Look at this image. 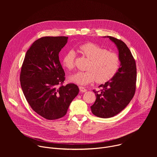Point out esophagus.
I'll list each match as a JSON object with an SVG mask.
<instances>
[{"mask_svg":"<svg viewBox=\"0 0 157 157\" xmlns=\"http://www.w3.org/2000/svg\"><path fill=\"white\" fill-rule=\"evenodd\" d=\"M79 90H80V91H81V93H84V92H86V91H87V89H86L84 87L79 86Z\"/></svg>","mask_w":157,"mask_h":157,"instance_id":"1","label":"esophagus"}]
</instances>
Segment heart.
Masks as SVG:
<instances>
[{"mask_svg":"<svg viewBox=\"0 0 157 157\" xmlns=\"http://www.w3.org/2000/svg\"><path fill=\"white\" fill-rule=\"evenodd\" d=\"M79 52L89 61L86 71H79L71 76L70 81L80 85H86L94 81L102 83L113 78L117 73L121 65L119 56L114 52L93 43H84L79 47ZM76 53L74 50L67 52L62 58L63 66L71 70L75 68Z\"/></svg>","mask_w":157,"mask_h":157,"instance_id":"b5f03b06","label":"heart"}]
</instances>
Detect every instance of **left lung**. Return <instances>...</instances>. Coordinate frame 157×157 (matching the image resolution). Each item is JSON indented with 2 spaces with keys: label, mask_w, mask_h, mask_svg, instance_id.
Masks as SVG:
<instances>
[{
  "label": "left lung",
  "mask_w": 157,
  "mask_h": 157,
  "mask_svg": "<svg viewBox=\"0 0 157 157\" xmlns=\"http://www.w3.org/2000/svg\"><path fill=\"white\" fill-rule=\"evenodd\" d=\"M107 37L113 41L119 50L120 68L116 75L104 84L99 91L93 90L96 99L91 106L94 115L101 118H110L118 114L129 104L136 93L137 68L131 52L121 40Z\"/></svg>",
  "instance_id": "obj_1"
}]
</instances>
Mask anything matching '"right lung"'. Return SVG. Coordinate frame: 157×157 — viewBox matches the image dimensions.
<instances>
[{
    "mask_svg": "<svg viewBox=\"0 0 157 157\" xmlns=\"http://www.w3.org/2000/svg\"><path fill=\"white\" fill-rule=\"evenodd\" d=\"M68 37L44 36L27 50L21 66L20 81L31 108L48 120L64 116L79 89L70 83L63 86L65 73L59 53Z\"/></svg>",
    "mask_w": 157,
    "mask_h": 157,
    "instance_id": "obj_1",
    "label": "right lung"
}]
</instances>
